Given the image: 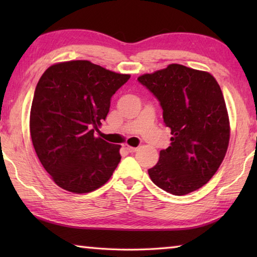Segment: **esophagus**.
<instances>
[{"instance_id":"obj_1","label":"esophagus","mask_w":257,"mask_h":257,"mask_svg":"<svg viewBox=\"0 0 257 257\" xmlns=\"http://www.w3.org/2000/svg\"><path fill=\"white\" fill-rule=\"evenodd\" d=\"M123 147L129 152V153H135V152L137 151V147H133V146L128 145V144H125Z\"/></svg>"}]
</instances>
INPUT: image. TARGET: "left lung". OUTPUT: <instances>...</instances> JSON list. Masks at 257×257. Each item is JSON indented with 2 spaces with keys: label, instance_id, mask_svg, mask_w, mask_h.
Segmentation results:
<instances>
[{
  "label": "left lung",
  "instance_id": "8db88e82",
  "mask_svg": "<svg viewBox=\"0 0 257 257\" xmlns=\"http://www.w3.org/2000/svg\"><path fill=\"white\" fill-rule=\"evenodd\" d=\"M159 99L171 144L149 169L152 181L177 196L210 181L227 153L230 125L222 90L211 73L181 64L138 77Z\"/></svg>",
  "mask_w": 257,
  "mask_h": 257
}]
</instances>
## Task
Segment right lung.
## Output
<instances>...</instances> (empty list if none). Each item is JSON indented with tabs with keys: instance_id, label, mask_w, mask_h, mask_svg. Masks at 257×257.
<instances>
[{
	"instance_id": "1",
	"label": "right lung",
	"mask_w": 257,
	"mask_h": 257,
	"mask_svg": "<svg viewBox=\"0 0 257 257\" xmlns=\"http://www.w3.org/2000/svg\"><path fill=\"white\" fill-rule=\"evenodd\" d=\"M129 78L77 60L53 64L38 80L30 136L42 165L61 188L89 193L105 184L118 167L121 146L95 137L94 130Z\"/></svg>"
}]
</instances>
